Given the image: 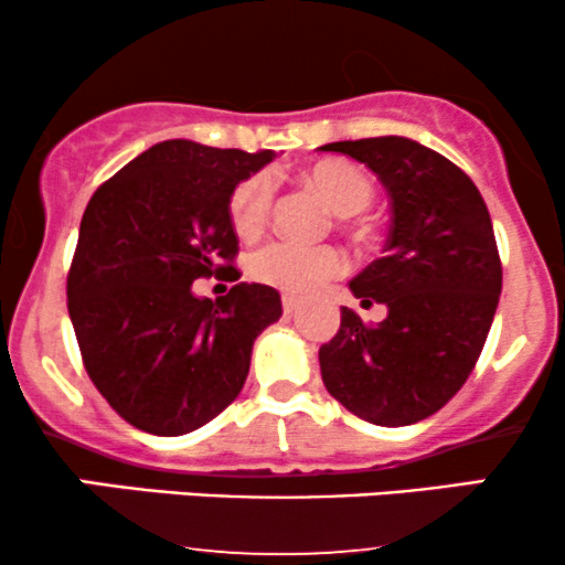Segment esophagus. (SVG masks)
<instances>
[{
	"label": "esophagus",
	"instance_id": "1",
	"mask_svg": "<svg viewBox=\"0 0 565 565\" xmlns=\"http://www.w3.org/2000/svg\"><path fill=\"white\" fill-rule=\"evenodd\" d=\"M281 305H284V313H295V310L300 308V297L284 295V297H281Z\"/></svg>",
	"mask_w": 565,
	"mask_h": 565
}]
</instances>
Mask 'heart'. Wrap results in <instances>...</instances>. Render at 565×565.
Returning <instances> with one entry per match:
<instances>
[{"label": "heart", "instance_id": "heart-1", "mask_svg": "<svg viewBox=\"0 0 565 565\" xmlns=\"http://www.w3.org/2000/svg\"><path fill=\"white\" fill-rule=\"evenodd\" d=\"M308 183L327 201L337 215H359L374 196V185L361 167L345 159H321L305 172ZM276 201L274 172H252L231 191L228 217L233 231L242 238H257L268 228ZM246 270L257 284L287 291V295H308L321 284L332 281L345 270V257L337 246H300L291 242H274L252 252Z\"/></svg>", "mask_w": 565, "mask_h": 565}]
</instances>
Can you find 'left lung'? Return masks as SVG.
Here are the masks:
<instances>
[{"label": "left lung", "instance_id": "obj_1", "mask_svg": "<svg viewBox=\"0 0 565 565\" xmlns=\"http://www.w3.org/2000/svg\"><path fill=\"white\" fill-rule=\"evenodd\" d=\"M377 172L391 196L385 257L350 281L361 305H387L382 323L342 308L319 350L327 391L355 417L401 427L436 414L476 369L499 291L494 228L472 180L408 138L321 146Z\"/></svg>", "mask_w": 565, "mask_h": 565}]
</instances>
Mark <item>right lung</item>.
Returning <instances> with one entry per match:
<instances>
[{
  "mask_svg": "<svg viewBox=\"0 0 565 565\" xmlns=\"http://www.w3.org/2000/svg\"><path fill=\"white\" fill-rule=\"evenodd\" d=\"M274 157L164 140L84 210L68 316L97 393L138 430L183 436L215 419L242 393L257 334L281 319V297L265 284L242 281L215 302L191 287L242 278L228 199Z\"/></svg>",
  "mask_w": 565,
  "mask_h": 565,
  "instance_id": "right-lung-1",
  "label": "right lung"
}]
</instances>
